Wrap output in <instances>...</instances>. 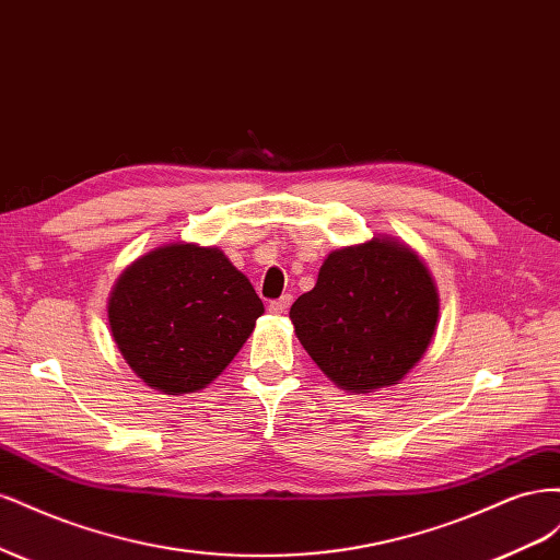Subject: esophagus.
I'll return each instance as SVG.
<instances>
[{"mask_svg":"<svg viewBox=\"0 0 560 560\" xmlns=\"http://www.w3.org/2000/svg\"><path fill=\"white\" fill-rule=\"evenodd\" d=\"M292 306V296L290 294H284V296H280L278 301H270V306H268V311L273 313V315H284L287 313V308Z\"/></svg>","mask_w":560,"mask_h":560,"instance_id":"1","label":"esophagus"}]
</instances>
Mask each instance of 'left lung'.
<instances>
[{
	"label": "left lung",
	"mask_w": 560,
	"mask_h": 560,
	"mask_svg": "<svg viewBox=\"0 0 560 560\" xmlns=\"http://www.w3.org/2000/svg\"><path fill=\"white\" fill-rule=\"evenodd\" d=\"M296 338L336 387H393L428 352L439 292L430 268L393 235L331 249L290 311Z\"/></svg>",
	"instance_id": "8db88e82"
}]
</instances>
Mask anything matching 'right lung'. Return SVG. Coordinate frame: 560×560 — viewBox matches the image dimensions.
I'll return each instance as SVG.
<instances>
[{
	"mask_svg": "<svg viewBox=\"0 0 560 560\" xmlns=\"http://www.w3.org/2000/svg\"><path fill=\"white\" fill-rule=\"evenodd\" d=\"M264 315L252 282L219 247L165 243L112 287L107 317L128 366L163 395L208 387Z\"/></svg>",
	"mask_w": 560,
	"mask_h": 560,
	"instance_id": "right-lung-1",
	"label": "right lung"
}]
</instances>
